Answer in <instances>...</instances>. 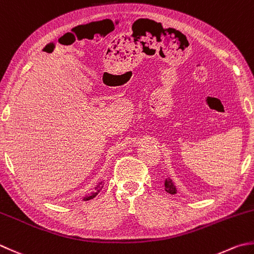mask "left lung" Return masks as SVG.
I'll return each mask as SVG.
<instances>
[{
	"label": "left lung",
	"mask_w": 254,
	"mask_h": 254,
	"mask_svg": "<svg viewBox=\"0 0 254 254\" xmlns=\"http://www.w3.org/2000/svg\"><path fill=\"white\" fill-rule=\"evenodd\" d=\"M165 190L170 193H176V188L170 178H166L165 181Z\"/></svg>",
	"instance_id": "left-lung-1"
}]
</instances>
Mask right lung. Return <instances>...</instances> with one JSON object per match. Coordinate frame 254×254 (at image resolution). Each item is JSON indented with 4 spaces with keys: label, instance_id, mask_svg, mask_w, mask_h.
Returning a JSON list of instances; mask_svg holds the SVG:
<instances>
[{
    "label": "right lung",
    "instance_id": "add662e5",
    "mask_svg": "<svg viewBox=\"0 0 254 254\" xmlns=\"http://www.w3.org/2000/svg\"><path fill=\"white\" fill-rule=\"evenodd\" d=\"M101 188H102V183L100 184V185H99V186L97 187V190H96V192H93V193H91V195H90V196H88V197H86V198H84V200H89V199H92V198H93V197H96V196L98 195V192H99V191H100V190H101Z\"/></svg>",
    "mask_w": 254,
    "mask_h": 254
}]
</instances>
